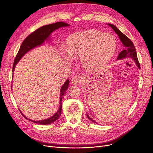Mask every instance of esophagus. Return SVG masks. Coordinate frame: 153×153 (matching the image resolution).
<instances>
[{
	"label": "esophagus",
	"instance_id": "obj_1",
	"mask_svg": "<svg viewBox=\"0 0 153 153\" xmlns=\"http://www.w3.org/2000/svg\"><path fill=\"white\" fill-rule=\"evenodd\" d=\"M82 81V78L78 75H76L75 76H74L72 79H71V83L73 84V85H79L80 83Z\"/></svg>",
	"mask_w": 153,
	"mask_h": 153
}]
</instances>
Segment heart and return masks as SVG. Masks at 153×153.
Listing matches in <instances>:
<instances>
[{"label": "heart", "mask_w": 153, "mask_h": 153, "mask_svg": "<svg viewBox=\"0 0 153 153\" xmlns=\"http://www.w3.org/2000/svg\"><path fill=\"white\" fill-rule=\"evenodd\" d=\"M117 48V41L113 35L89 30L69 38L66 52L71 58L82 57V63L86 68L97 69L110 61Z\"/></svg>", "instance_id": "b5f03b06"}]
</instances>
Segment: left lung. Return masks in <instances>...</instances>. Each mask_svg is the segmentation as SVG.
Segmentation results:
<instances>
[{"label": "left lung", "mask_w": 153, "mask_h": 153, "mask_svg": "<svg viewBox=\"0 0 153 153\" xmlns=\"http://www.w3.org/2000/svg\"><path fill=\"white\" fill-rule=\"evenodd\" d=\"M108 25L112 27L113 30L115 31V32L118 35L123 45L125 47V49L119 53L117 59L120 60V59H125V58H131L134 60V61L135 62V63H136V65L138 67V68L140 69V63H139V62H138V60L137 59L136 49L135 48V46H134L133 43L132 42V41L124 34H123L114 25L111 24H108ZM87 116L89 120H90L92 122L97 123L95 121L92 120L87 114Z\"/></svg>", "instance_id": "left-lung-1"}]
</instances>
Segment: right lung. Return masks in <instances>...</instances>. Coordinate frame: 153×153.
<instances>
[{
    "label": "right lung",
    "mask_w": 153,
    "mask_h": 153,
    "mask_svg": "<svg viewBox=\"0 0 153 153\" xmlns=\"http://www.w3.org/2000/svg\"><path fill=\"white\" fill-rule=\"evenodd\" d=\"M69 25L66 22H57L53 24H51L49 25H46L43 27H39V29L30 33L28 36H27L24 41L23 42L19 48V50L16 55V57L15 59V61H14L13 66V72L15 70V68L16 66V65L18 63V62L20 60V59L24 56V55L29 51L31 49L41 46L42 45L45 41L48 40L49 38V36L51 34L52 32H53L54 30H57L60 27H68ZM69 83V80L67 79L66 82H65V84L63 85V86L61 88L60 90V107L59 108V110H57V112L55 113L53 116L51 117L47 118L46 120H40V121H33L31 120L29 118H27L21 112V114L22 116L25 118L27 120H29L30 121L37 123V124H50L54 121H56L57 119L59 118V117L61 115L62 113V98L63 96L64 95L65 91L67 90L68 88V85ZM12 87V85L11 86Z\"/></svg>",
    "instance_id": "obj_1"
}]
</instances>
